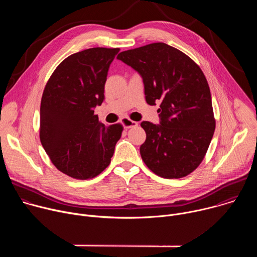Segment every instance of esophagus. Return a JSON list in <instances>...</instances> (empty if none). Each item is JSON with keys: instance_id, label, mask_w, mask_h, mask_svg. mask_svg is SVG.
<instances>
[{"instance_id": "34e87169", "label": "esophagus", "mask_w": 257, "mask_h": 257, "mask_svg": "<svg viewBox=\"0 0 257 257\" xmlns=\"http://www.w3.org/2000/svg\"><path fill=\"white\" fill-rule=\"evenodd\" d=\"M122 124L124 126V128L126 129H129V128H133V127H136L138 125L137 122L135 121H132L131 119H129L128 117H125L122 119Z\"/></svg>"}]
</instances>
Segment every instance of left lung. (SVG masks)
<instances>
[{"instance_id": "left-lung-1", "label": "left lung", "mask_w": 257, "mask_h": 257, "mask_svg": "<svg viewBox=\"0 0 257 257\" xmlns=\"http://www.w3.org/2000/svg\"><path fill=\"white\" fill-rule=\"evenodd\" d=\"M117 59L139 73L146 102H161L160 124H140L146 133L142 161L162 178L189 175L202 162L215 129L203 72L187 55L164 43L122 52Z\"/></svg>"}]
</instances>
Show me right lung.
<instances>
[{
    "instance_id": "add662e5",
    "label": "right lung",
    "mask_w": 257,
    "mask_h": 257,
    "mask_svg": "<svg viewBox=\"0 0 257 257\" xmlns=\"http://www.w3.org/2000/svg\"><path fill=\"white\" fill-rule=\"evenodd\" d=\"M120 49L92 48L66 58L53 72L41 102L40 138L54 166L74 179L99 175L111 163L123 126L94 115L104 99L109 65Z\"/></svg>"
}]
</instances>
